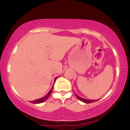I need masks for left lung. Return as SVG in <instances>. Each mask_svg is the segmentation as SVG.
Here are the masks:
<instances>
[{
	"label": "left lung",
	"mask_w": 130,
	"mask_h": 130,
	"mask_svg": "<svg viewBox=\"0 0 130 130\" xmlns=\"http://www.w3.org/2000/svg\"><path fill=\"white\" fill-rule=\"evenodd\" d=\"M75 96H76V97L77 98V99H78V100H79L80 101H81L84 102V103H87V104H88V103H93V102H96V101L98 100H86V99H84V98H82L80 97L79 96H78V95H77V94H75Z\"/></svg>",
	"instance_id": "1"
}]
</instances>
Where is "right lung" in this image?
I'll return each mask as SVG.
<instances>
[{"label":"right lung","instance_id":"obj_1","mask_svg":"<svg viewBox=\"0 0 130 130\" xmlns=\"http://www.w3.org/2000/svg\"><path fill=\"white\" fill-rule=\"evenodd\" d=\"M58 77H56V78H55V81H54V82H55V80H56V78H57ZM53 85L52 86V88H51V90H50L49 92L47 94H46V95L45 96L42 97L40 99H37V100L32 101H30V103H33V104H39V103H43V102H44L45 101H46V100H47V99L49 98L50 96V94H51V93H52V90H53Z\"/></svg>","mask_w":130,"mask_h":130}]
</instances>
